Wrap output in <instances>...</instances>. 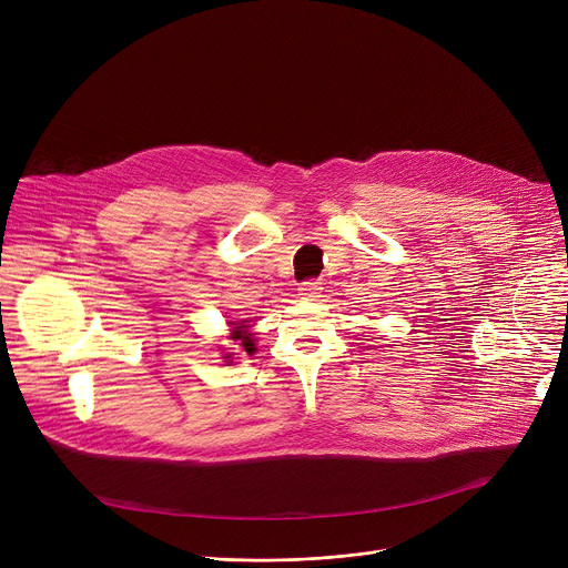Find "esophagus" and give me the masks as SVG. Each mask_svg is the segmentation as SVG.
I'll use <instances>...</instances> for the list:
<instances>
[{"label": "esophagus", "instance_id": "esophagus-1", "mask_svg": "<svg viewBox=\"0 0 568 568\" xmlns=\"http://www.w3.org/2000/svg\"><path fill=\"white\" fill-rule=\"evenodd\" d=\"M321 290H323V287H321L318 281H305V283H301V287H298V296L312 301V298H318Z\"/></svg>", "mask_w": 568, "mask_h": 568}]
</instances>
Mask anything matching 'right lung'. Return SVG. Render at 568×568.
I'll use <instances>...</instances> for the list:
<instances>
[{"label":"right lung","mask_w":568,"mask_h":568,"mask_svg":"<svg viewBox=\"0 0 568 568\" xmlns=\"http://www.w3.org/2000/svg\"><path fill=\"white\" fill-rule=\"evenodd\" d=\"M250 328L252 326H247V321H240V323H231V339L233 342H240L237 346H242L245 348L250 355L256 351V344H254V339H252V333H250ZM231 355H226V359H229ZM231 362V359H229Z\"/></svg>","instance_id":"1"}]
</instances>
